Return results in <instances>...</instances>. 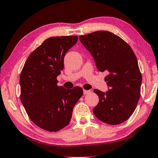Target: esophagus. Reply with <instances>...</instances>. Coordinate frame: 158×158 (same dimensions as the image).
<instances>
[{
	"label": "esophagus",
	"mask_w": 158,
	"mask_h": 158,
	"mask_svg": "<svg viewBox=\"0 0 158 158\" xmlns=\"http://www.w3.org/2000/svg\"><path fill=\"white\" fill-rule=\"evenodd\" d=\"M90 92H91V91H89V90H85V89H84V90H83V93H84L85 95L88 94L90 93Z\"/></svg>",
	"instance_id": "obj_1"
}]
</instances>
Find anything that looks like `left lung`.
Returning <instances> with one entry per match:
<instances>
[{
	"label": "left lung",
	"instance_id": "1",
	"mask_svg": "<svg viewBox=\"0 0 158 158\" xmlns=\"http://www.w3.org/2000/svg\"><path fill=\"white\" fill-rule=\"evenodd\" d=\"M79 38L94 57L98 69L109 73L105 78L109 91L94 90L99 97L94 115L111 125L124 123L134 112L140 97L142 75L134 52L110 31H97Z\"/></svg>",
	"mask_w": 158,
	"mask_h": 158
}]
</instances>
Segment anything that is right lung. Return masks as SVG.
<instances>
[{"label":"right lung","instance_id":"obj_1","mask_svg":"<svg viewBox=\"0 0 158 158\" xmlns=\"http://www.w3.org/2000/svg\"><path fill=\"white\" fill-rule=\"evenodd\" d=\"M77 41V35L49 38L30 53L20 73V100L30 120L47 131H58L69 124L83 95L80 87L68 90L57 85L65 53Z\"/></svg>","mask_w":158,"mask_h":158}]
</instances>
